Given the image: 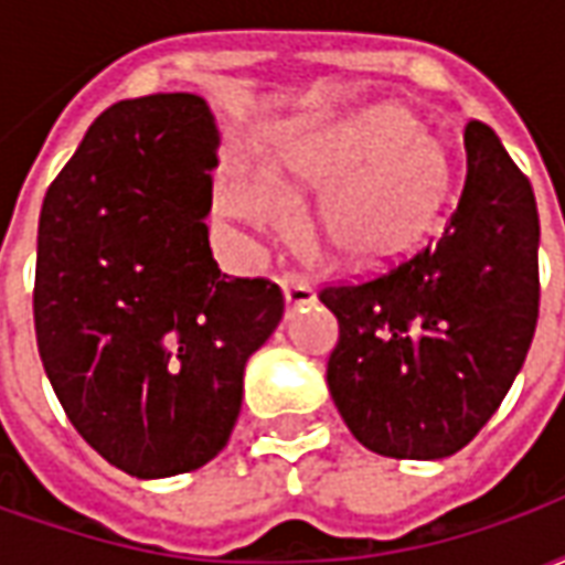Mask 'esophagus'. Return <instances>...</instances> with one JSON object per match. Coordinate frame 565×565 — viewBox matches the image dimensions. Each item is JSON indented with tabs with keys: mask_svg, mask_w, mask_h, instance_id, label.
<instances>
[{
	"mask_svg": "<svg viewBox=\"0 0 565 565\" xmlns=\"http://www.w3.org/2000/svg\"><path fill=\"white\" fill-rule=\"evenodd\" d=\"M281 287L284 296H287V302L294 308L315 302V287H311V281H308L306 275H299V271H287V275H281Z\"/></svg>",
	"mask_w": 565,
	"mask_h": 565,
	"instance_id": "esophagus-1",
	"label": "esophagus"
}]
</instances>
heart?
I'll use <instances>...</instances> for the list:
<instances>
[{"label": "heart", "mask_w": 565, "mask_h": 565, "mask_svg": "<svg viewBox=\"0 0 565 565\" xmlns=\"http://www.w3.org/2000/svg\"><path fill=\"white\" fill-rule=\"evenodd\" d=\"M323 186L318 233L332 257L384 266L433 233L450 190V160L399 105H372L294 132L271 150L263 178L223 186L221 209L242 223L287 214V186Z\"/></svg>", "instance_id": "b5f03b06"}]
</instances>
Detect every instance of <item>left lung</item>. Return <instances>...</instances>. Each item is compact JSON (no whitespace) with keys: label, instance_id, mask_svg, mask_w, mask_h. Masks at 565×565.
Returning a JSON list of instances; mask_svg holds the SVG:
<instances>
[{"label":"left lung","instance_id":"obj_1","mask_svg":"<svg viewBox=\"0 0 565 565\" xmlns=\"http://www.w3.org/2000/svg\"><path fill=\"white\" fill-rule=\"evenodd\" d=\"M445 230L363 281L327 284V384L360 445L396 460L466 448L505 399L539 323V211L493 129L469 120Z\"/></svg>","mask_w":565,"mask_h":565}]
</instances>
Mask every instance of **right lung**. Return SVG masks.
Listing matches in <instances>:
<instances>
[{"instance_id": "obj_1", "label": "right lung", "mask_w": 565, "mask_h": 565, "mask_svg": "<svg viewBox=\"0 0 565 565\" xmlns=\"http://www.w3.org/2000/svg\"><path fill=\"white\" fill-rule=\"evenodd\" d=\"M217 127L196 93L105 108L47 186L32 318L56 399L132 478L214 460L247 356L284 315L269 278L221 275L205 214Z\"/></svg>"}]
</instances>
